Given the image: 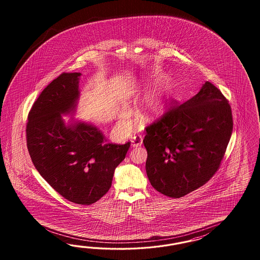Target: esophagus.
I'll use <instances>...</instances> for the list:
<instances>
[{"label":"esophagus","instance_id":"esophagus-1","mask_svg":"<svg viewBox=\"0 0 260 260\" xmlns=\"http://www.w3.org/2000/svg\"><path fill=\"white\" fill-rule=\"evenodd\" d=\"M143 144V138L140 135H137V136H134L132 140V146L133 147H138V146H141Z\"/></svg>","mask_w":260,"mask_h":260}]
</instances>
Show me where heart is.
<instances>
[{
    "label": "heart",
    "mask_w": 260,
    "mask_h": 260,
    "mask_svg": "<svg viewBox=\"0 0 260 260\" xmlns=\"http://www.w3.org/2000/svg\"><path fill=\"white\" fill-rule=\"evenodd\" d=\"M170 91V83L168 81L162 82L155 89L146 95L141 103V112L145 116L157 115L165 108L166 102ZM126 112L120 116V121L126 125Z\"/></svg>",
    "instance_id": "obj_1"
}]
</instances>
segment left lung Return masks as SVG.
<instances>
[{"mask_svg":"<svg viewBox=\"0 0 260 260\" xmlns=\"http://www.w3.org/2000/svg\"><path fill=\"white\" fill-rule=\"evenodd\" d=\"M233 126L228 100L207 81L197 95L146 127L151 186L172 198L203 186L219 169Z\"/></svg>","mask_w":260,"mask_h":260,"instance_id":"left-lung-1","label":"left lung"}]
</instances>
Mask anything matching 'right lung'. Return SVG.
<instances>
[{
	"label": "right lung",
	"mask_w": 260,
	"mask_h": 260,
	"mask_svg": "<svg viewBox=\"0 0 260 260\" xmlns=\"http://www.w3.org/2000/svg\"><path fill=\"white\" fill-rule=\"evenodd\" d=\"M80 76L63 72L41 92L28 113L26 145L33 165L58 193L73 203L90 205L110 189L131 141L107 143L91 124H64L62 114L73 113L77 106Z\"/></svg>",
	"instance_id": "1"
}]
</instances>
